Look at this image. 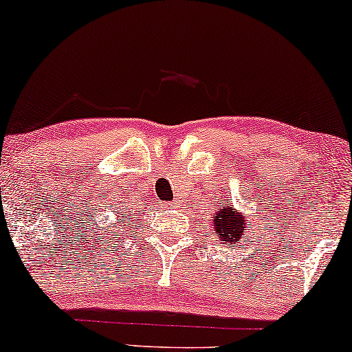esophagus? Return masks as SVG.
<instances>
[{
    "instance_id": "1",
    "label": "esophagus",
    "mask_w": 352,
    "mask_h": 352,
    "mask_svg": "<svg viewBox=\"0 0 352 352\" xmlns=\"http://www.w3.org/2000/svg\"><path fill=\"white\" fill-rule=\"evenodd\" d=\"M167 208H168V209H175V208H177V203H175V201L167 203Z\"/></svg>"
}]
</instances>
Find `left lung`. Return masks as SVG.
Instances as JSON below:
<instances>
[{"label":"left lung","mask_w":352,"mask_h":352,"mask_svg":"<svg viewBox=\"0 0 352 352\" xmlns=\"http://www.w3.org/2000/svg\"><path fill=\"white\" fill-rule=\"evenodd\" d=\"M211 221L217 239L226 245L239 243L245 237L247 217L243 212H239L232 204H219Z\"/></svg>","instance_id":"8db88e82"}]
</instances>
